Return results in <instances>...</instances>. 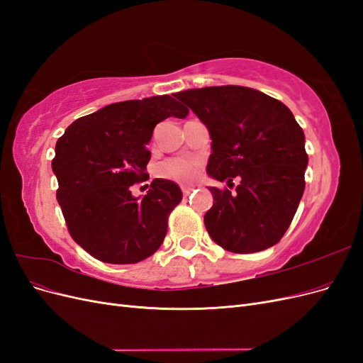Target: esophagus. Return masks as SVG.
<instances>
[{
    "mask_svg": "<svg viewBox=\"0 0 363 363\" xmlns=\"http://www.w3.org/2000/svg\"><path fill=\"white\" fill-rule=\"evenodd\" d=\"M192 191H194V188H189V186H182V192H183V195H184V196L191 195V194H192Z\"/></svg>",
    "mask_w": 363,
    "mask_h": 363,
    "instance_id": "34e87169",
    "label": "esophagus"
}]
</instances>
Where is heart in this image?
I'll return each mask as SVG.
<instances>
[{
	"mask_svg": "<svg viewBox=\"0 0 363 363\" xmlns=\"http://www.w3.org/2000/svg\"><path fill=\"white\" fill-rule=\"evenodd\" d=\"M157 174L162 179L188 184L196 180L200 174V162L184 157H171L159 163Z\"/></svg>",
	"mask_w": 363,
	"mask_h": 363,
	"instance_id": "heart-1",
	"label": "heart"
}]
</instances>
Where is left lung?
Masks as SVG:
<instances>
[{"label": "left lung", "mask_w": 363, "mask_h": 363, "mask_svg": "<svg viewBox=\"0 0 363 363\" xmlns=\"http://www.w3.org/2000/svg\"><path fill=\"white\" fill-rule=\"evenodd\" d=\"M207 125L211 177L240 183L208 188L213 206L207 233L227 251L248 255L276 245L304 192V133L281 101L244 86H213L175 94Z\"/></svg>", "instance_id": "left-lung-1"}]
</instances>
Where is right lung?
Returning a JSON list of instances; mask_svg holds the SVG:
<instances>
[{"label": "right lung", "instance_id": "1", "mask_svg": "<svg viewBox=\"0 0 363 363\" xmlns=\"http://www.w3.org/2000/svg\"><path fill=\"white\" fill-rule=\"evenodd\" d=\"M188 113L169 95L130 100L79 118L59 138L51 163L56 196L71 238L92 257L125 265L162 245L168 218L182 201L180 188L155 179L140 200L130 189L150 179L147 144L155 127Z\"/></svg>", "mask_w": 363, "mask_h": 363}]
</instances>
